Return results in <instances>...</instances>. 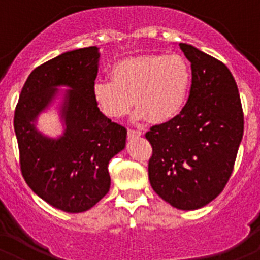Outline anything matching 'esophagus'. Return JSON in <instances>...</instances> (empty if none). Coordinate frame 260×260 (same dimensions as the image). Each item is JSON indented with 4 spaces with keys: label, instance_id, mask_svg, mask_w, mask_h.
I'll use <instances>...</instances> for the list:
<instances>
[{
    "label": "esophagus",
    "instance_id": "34e87169",
    "mask_svg": "<svg viewBox=\"0 0 260 260\" xmlns=\"http://www.w3.org/2000/svg\"><path fill=\"white\" fill-rule=\"evenodd\" d=\"M142 132L141 130H137V128H130L127 132V137L128 138H135V137H141Z\"/></svg>",
    "mask_w": 260,
    "mask_h": 260
}]
</instances>
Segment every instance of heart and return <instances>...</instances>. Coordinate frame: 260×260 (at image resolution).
<instances>
[{
  "mask_svg": "<svg viewBox=\"0 0 260 260\" xmlns=\"http://www.w3.org/2000/svg\"><path fill=\"white\" fill-rule=\"evenodd\" d=\"M112 80L98 79L92 95L109 118L130 113L134 102L142 117L164 123L185 107L191 84V70L178 54H150L126 58L110 69Z\"/></svg>",
  "mask_w": 260,
  "mask_h": 260,
  "instance_id": "1",
  "label": "heart"
}]
</instances>
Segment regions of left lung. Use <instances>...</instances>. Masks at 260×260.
<instances>
[{
  "label": "left lung",
  "instance_id": "obj_1",
  "mask_svg": "<svg viewBox=\"0 0 260 260\" xmlns=\"http://www.w3.org/2000/svg\"><path fill=\"white\" fill-rule=\"evenodd\" d=\"M191 62V87L178 116L146 134L148 178L156 194L183 211L202 208L224 190L243 135L237 84L219 59L180 43Z\"/></svg>",
  "mask_w": 260,
  "mask_h": 260
}]
</instances>
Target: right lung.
Wrapping results in <instances>:
<instances>
[{
    "mask_svg": "<svg viewBox=\"0 0 260 260\" xmlns=\"http://www.w3.org/2000/svg\"><path fill=\"white\" fill-rule=\"evenodd\" d=\"M98 47L62 53L34 69L14 113L20 171L31 190L70 213L93 207L109 191V160L122 151L127 130L100 112L92 95L99 70ZM66 85L61 105L66 132L45 137L36 128L39 114Z\"/></svg>",
    "mask_w": 260,
    "mask_h": 260,
    "instance_id": "right-lung-1",
    "label": "right lung"
}]
</instances>
